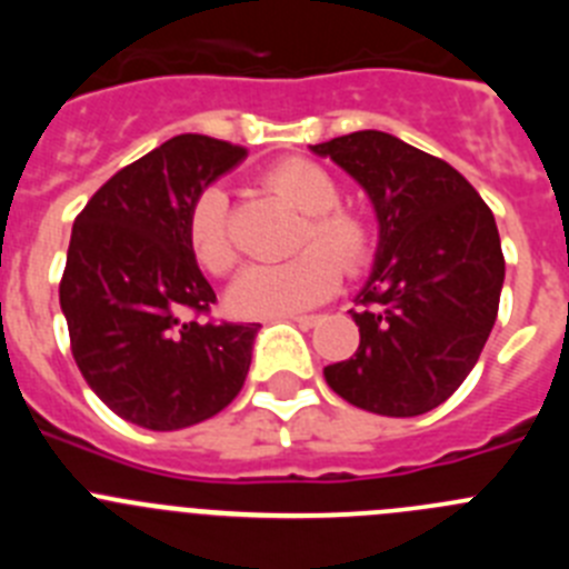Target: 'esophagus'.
<instances>
[{"label":"esophagus","mask_w":569,"mask_h":569,"mask_svg":"<svg viewBox=\"0 0 569 569\" xmlns=\"http://www.w3.org/2000/svg\"><path fill=\"white\" fill-rule=\"evenodd\" d=\"M293 321L299 328H313L316 321H319V316H293Z\"/></svg>","instance_id":"34e87169"}]
</instances>
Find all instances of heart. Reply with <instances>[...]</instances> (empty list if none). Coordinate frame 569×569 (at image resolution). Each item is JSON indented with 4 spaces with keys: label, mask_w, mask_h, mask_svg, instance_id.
<instances>
[{
    "label": "heart",
    "mask_w": 569,
    "mask_h": 569,
    "mask_svg": "<svg viewBox=\"0 0 569 569\" xmlns=\"http://www.w3.org/2000/svg\"><path fill=\"white\" fill-rule=\"evenodd\" d=\"M261 184L305 213L296 230L293 256L281 264H253L230 288V310L244 319H268L316 308L336 293L341 270L356 276L370 264L376 236L353 208L339 204L341 188L330 170L305 156L270 164ZM188 244L208 273L228 276L239 264L228 193L204 188L188 210Z\"/></svg>",
    "instance_id": "1"
}]
</instances>
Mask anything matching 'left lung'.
<instances>
[{"instance_id":"obj_1","label":"left lung","mask_w":569,"mask_h":569,"mask_svg":"<svg viewBox=\"0 0 569 569\" xmlns=\"http://www.w3.org/2000/svg\"><path fill=\"white\" fill-rule=\"evenodd\" d=\"M353 176L379 216V253L359 310V350L325 367L367 413L421 416L459 390L487 345L505 284L492 210L456 168L381 130L313 144Z\"/></svg>"}]
</instances>
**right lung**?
Wrapping results in <instances>:
<instances>
[{
  "instance_id": "1",
  "label": "right lung",
  "mask_w": 569,
  "mask_h": 569,
  "mask_svg": "<svg viewBox=\"0 0 569 569\" xmlns=\"http://www.w3.org/2000/svg\"><path fill=\"white\" fill-rule=\"evenodd\" d=\"M244 156L222 139L173 136L110 176L73 222L59 281L70 353L130 425H199L248 379L259 325L208 319L216 293L188 244L193 199Z\"/></svg>"
}]
</instances>
